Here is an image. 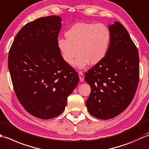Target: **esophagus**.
Listing matches in <instances>:
<instances>
[{
    "label": "esophagus",
    "mask_w": 149,
    "mask_h": 149,
    "mask_svg": "<svg viewBox=\"0 0 149 149\" xmlns=\"http://www.w3.org/2000/svg\"><path fill=\"white\" fill-rule=\"evenodd\" d=\"M78 76H79V78H80V81H81V82H82V81H84V74L82 73V72H81V71L78 72Z\"/></svg>",
    "instance_id": "esophagus-1"
}]
</instances>
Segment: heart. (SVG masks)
<instances>
[{
	"label": "heart",
	"instance_id": "obj_1",
	"mask_svg": "<svg viewBox=\"0 0 149 149\" xmlns=\"http://www.w3.org/2000/svg\"><path fill=\"white\" fill-rule=\"evenodd\" d=\"M67 39L57 40V47L62 59L69 65L82 69L89 64H98L107 56L112 34L104 24L78 22L72 24L65 33ZM79 54H78L77 53Z\"/></svg>",
	"mask_w": 149,
	"mask_h": 149
}]
</instances>
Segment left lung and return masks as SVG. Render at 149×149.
<instances>
[{"instance_id": "obj_1", "label": "left lung", "mask_w": 149, "mask_h": 149, "mask_svg": "<svg viewBox=\"0 0 149 149\" xmlns=\"http://www.w3.org/2000/svg\"><path fill=\"white\" fill-rule=\"evenodd\" d=\"M112 40L107 56L87 71L85 80L91 88L86 102L89 113L108 120L121 114L134 98L139 81V54L120 22L109 25Z\"/></svg>"}]
</instances>
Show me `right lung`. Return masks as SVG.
Instances as JSON below:
<instances>
[{
    "mask_svg": "<svg viewBox=\"0 0 149 149\" xmlns=\"http://www.w3.org/2000/svg\"><path fill=\"white\" fill-rule=\"evenodd\" d=\"M62 19L39 18L26 24L15 36L8 69L17 98L26 111L43 120L63 113L68 97L79 81L58 49Z\"/></svg>",
    "mask_w": 149,
    "mask_h": 149,
    "instance_id": "add662e5",
    "label": "right lung"
}]
</instances>
